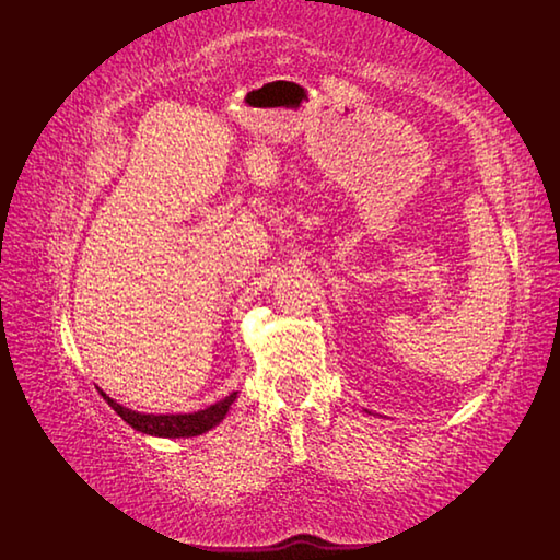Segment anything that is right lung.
I'll return each mask as SVG.
<instances>
[{"label":"right lung","mask_w":560,"mask_h":560,"mask_svg":"<svg viewBox=\"0 0 560 560\" xmlns=\"http://www.w3.org/2000/svg\"><path fill=\"white\" fill-rule=\"evenodd\" d=\"M103 395V392H101ZM237 392L229 395L225 399L211 404V407L195 411V413H161V416H153V413H139L132 409H125L120 404L113 401L108 395H103V399L110 404L115 409V413L120 416L122 421H127L132 428L141 433H149V435H161V438H192L209 431L217 423H221L225 419V413H229L231 404L235 401Z\"/></svg>","instance_id":"right-lung-1"}]
</instances>
